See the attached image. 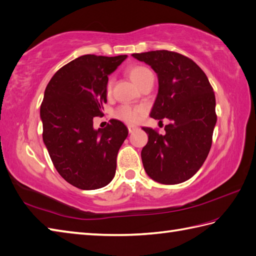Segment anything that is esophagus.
<instances>
[{
	"label": "esophagus",
	"instance_id": "obj_1",
	"mask_svg": "<svg viewBox=\"0 0 256 256\" xmlns=\"http://www.w3.org/2000/svg\"><path fill=\"white\" fill-rule=\"evenodd\" d=\"M137 129H138V127L137 126H134V124H129V126H128L129 134H132L134 130H137Z\"/></svg>",
	"mask_w": 256,
	"mask_h": 256
}]
</instances>
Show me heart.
I'll use <instances>...</instances> for the list:
<instances>
[{"label":"heart","instance_id":"1","mask_svg":"<svg viewBox=\"0 0 256 256\" xmlns=\"http://www.w3.org/2000/svg\"><path fill=\"white\" fill-rule=\"evenodd\" d=\"M127 74L137 86L139 88L141 84H144L148 78H153V73L144 66H132L127 69ZM112 90V80L107 83V92H110ZM144 110L140 107H132L128 105L120 106L115 112V117L124 120L128 124L137 122L141 115H142Z\"/></svg>","mask_w":256,"mask_h":256}]
</instances>
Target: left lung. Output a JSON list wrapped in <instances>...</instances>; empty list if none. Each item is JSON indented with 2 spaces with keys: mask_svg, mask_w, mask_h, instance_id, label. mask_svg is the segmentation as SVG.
I'll return each instance as SVG.
<instances>
[{
  "mask_svg": "<svg viewBox=\"0 0 256 256\" xmlns=\"http://www.w3.org/2000/svg\"><path fill=\"white\" fill-rule=\"evenodd\" d=\"M132 56L158 76L150 116L170 120L166 134L142 128L149 138L141 151L144 171L158 183H183L202 168L212 146L217 122L214 90L200 68L183 54L156 50Z\"/></svg>",
  "mask_w": 256,
  "mask_h": 256,
  "instance_id": "8db88e82",
  "label": "left lung"
}]
</instances>
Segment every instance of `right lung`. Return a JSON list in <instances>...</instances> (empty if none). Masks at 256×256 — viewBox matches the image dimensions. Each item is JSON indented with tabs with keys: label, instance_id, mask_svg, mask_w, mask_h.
<instances>
[{
	"label": "right lung",
	"instance_id": "add662e5",
	"mask_svg": "<svg viewBox=\"0 0 256 256\" xmlns=\"http://www.w3.org/2000/svg\"><path fill=\"white\" fill-rule=\"evenodd\" d=\"M126 58L78 56L56 71L44 90V144L58 173L80 190L102 188L115 176L117 154L128 129L117 119L95 129L93 118L104 110L108 76Z\"/></svg>",
	"mask_w": 256,
	"mask_h": 256
}]
</instances>
